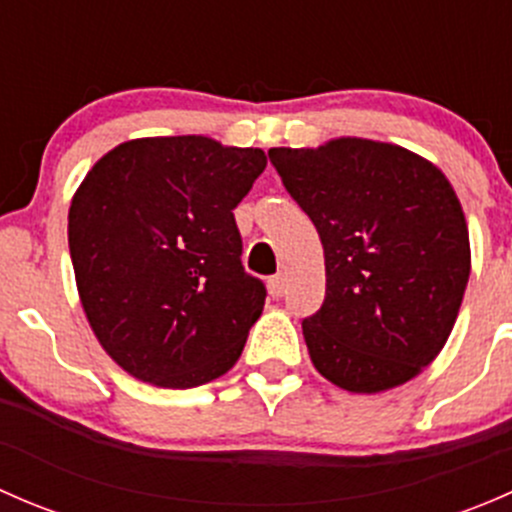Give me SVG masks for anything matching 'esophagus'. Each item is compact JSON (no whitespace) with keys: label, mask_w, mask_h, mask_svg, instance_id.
<instances>
[{"label":"esophagus","mask_w":512,"mask_h":512,"mask_svg":"<svg viewBox=\"0 0 512 512\" xmlns=\"http://www.w3.org/2000/svg\"><path fill=\"white\" fill-rule=\"evenodd\" d=\"M267 287H270L272 297L280 299L282 294H285V289H287V277L285 275H275L270 282H267Z\"/></svg>","instance_id":"1"}]
</instances>
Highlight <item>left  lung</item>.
I'll use <instances>...</instances> for the list:
<instances>
[{
    "instance_id": "1",
    "label": "left lung",
    "mask_w": 512,
    "mask_h": 512,
    "mask_svg": "<svg viewBox=\"0 0 512 512\" xmlns=\"http://www.w3.org/2000/svg\"><path fill=\"white\" fill-rule=\"evenodd\" d=\"M267 156L324 247L327 292L302 322L314 369L352 394L414 379L446 344L471 275L453 185L431 160L366 138Z\"/></svg>"
}]
</instances>
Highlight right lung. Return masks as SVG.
Masks as SVG:
<instances>
[{
	"label": "right lung",
	"mask_w": 512,
	"mask_h": 512,
	"mask_svg": "<svg viewBox=\"0 0 512 512\" xmlns=\"http://www.w3.org/2000/svg\"><path fill=\"white\" fill-rule=\"evenodd\" d=\"M267 158L205 136L136 138L86 173L69 208L81 307L136 379L193 389L235 366L267 289L242 267L232 210Z\"/></svg>",
	"instance_id": "obj_1"
}]
</instances>
